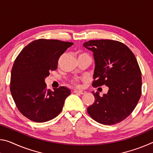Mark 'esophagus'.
<instances>
[{"label": "esophagus", "instance_id": "34e87169", "mask_svg": "<svg viewBox=\"0 0 153 153\" xmlns=\"http://www.w3.org/2000/svg\"><path fill=\"white\" fill-rule=\"evenodd\" d=\"M74 92L75 93H79V94H86V92L85 91V90H74Z\"/></svg>", "mask_w": 153, "mask_h": 153}]
</instances>
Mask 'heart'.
<instances>
[{"instance_id":"b5f03b06","label":"heart","mask_w":153,"mask_h":153,"mask_svg":"<svg viewBox=\"0 0 153 153\" xmlns=\"http://www.w3.org/2000/svg\"><path fill=\"white\" fill-rule=\"evenodd\" d=\"M82 56H89L86 53H79V55H78V58H79V57H82ZM78 82H79V79H74L72 80L71 83H72V84H73L77 85V84H78Z\"/></svg>"}]
</instances>
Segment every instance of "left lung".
I'll return each instance as SVG.
<instances>
[{
    "label": "left lung",
    "mask_w": 153,
    "mask_h": 153,
    "mask_svg": "<svg viewBox=\"0 0 153 153\" xmlns=\"http://www.w3.org/2000/svg\"><path fill=\"white\" fill-rule=\"evenodd\" d=\"M83 46L94 55L92 86L108 87L102 97L92 92L95 100L87 108L88 113L104 125L120 123L132 113L141 96V71L136 56L128 46L116 40H90Z\"/></svg>",
    "instance_id": "1"
}]
</instances>
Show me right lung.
<instances>
[{"mask_svg":"<svg viewBox=\"0 0 153 153\" xmlns=\"http://www.w3.org/2000/svg\"><path fill=\"white\" fill-rule=\"evenodd\" d=\"M74 45L58 40L38 39L21 51L11 70L10 90L21 113L31 121L46 122L61 112L70 90L46 88L45 78L57 69L58 61Z\"/></svg>","mask_w":153,"mask_h":153,"instance_id":"add662e5","label":"right lung"}]
</instances>
